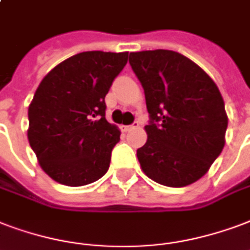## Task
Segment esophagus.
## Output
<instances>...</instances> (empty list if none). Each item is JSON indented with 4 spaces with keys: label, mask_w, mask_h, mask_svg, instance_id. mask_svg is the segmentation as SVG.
I'll use <instances>...</instances> for the list:
<instances>
[{
    "label": "esophagus",
    "mask_w": 250,
    "mask_h": 250,
    "mask_svg": "<svg viewBox=\"0 0 250 250\" xmlns=\"http://www.w3.org/2000/svg\"><path fill=\"white\" fill-rule=\"evenodd\" d=\"M139 127V123L138 122H135V123H133V125H123V131H125V132H127V131H132V129H136Z\"/></svg>",
    "instance_id": "1"
}]
</instances>
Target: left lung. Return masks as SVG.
Instances as JSON below:
<instances>
[{
  "instance_id": "left-lung-1",
  "label": "left lung",
  "mask_w": 250,
  "mask_h": 250,
  "mask_svg": "<svg viewBox=\"0 0 250 250\" xmlns=\"http://www.w3.org/2000/svg\"><path fill=\"white\" fill-rule=\"evenodd\" d=\"M146 94L148 139L136 155L150 180L169 188L194 184L226 144L224 101L214 80L184 55L169 49L129 53Z\"/></svg>"
}]
</instances>
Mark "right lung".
Returning a JSON list of instances; mask_svg holds the SVG:
<instances>
[{
    "instance_id": "right-lung-1",
    "label": "right lung",
    "mask_w": 250,
    "mask_h": 250,
    "mask_svg": "<svg viewBox=\"0 0 250 250\" xmlns=\"http://www.w3.org/2000/svg\"><path fill=\"white\" fill-rule=\"evenodd\" d=\"M127 60L128 52L77 53L39 83L28 106L27 138L53 181L76 188L108 170L121 131L104 118V97Z\"/></svg>"
}]
</instances>
